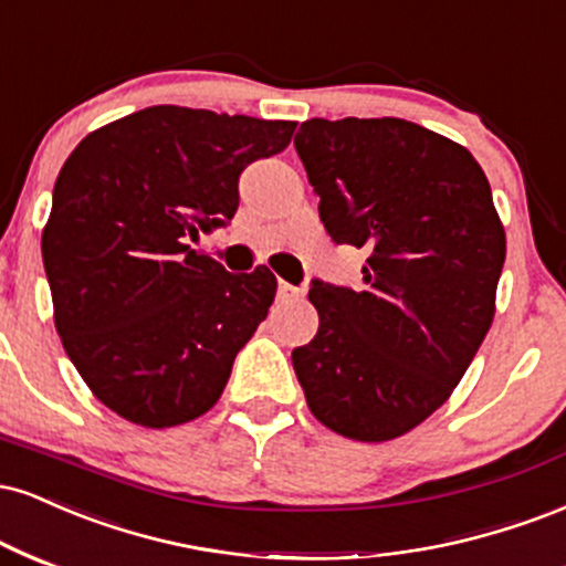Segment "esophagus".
<instances>
[{"instance_id": "esophagus-1", "label": "esophagus", "mask_w": 566, "mask_h": 566, "mask_svg": "<svg viewBox=\"0 0 566 566\" xmlns=\"http://www.w3.org/2000/svg\"><path fill=\"white\" fill-rule=\"evenodd\" d=\"M276 297H279V301H282V303L297 301V297H303V290L292 287L290 282H279V287H276Z\"/></svg>"}]
</instances>
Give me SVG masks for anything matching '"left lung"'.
<instances>
[{
    "mask_svg": "<svg viewBox=\"0 0 566 566\" xmlns=\"http://www.w3.org/2000/svg\"><path fill=\"white\" fill-rule=\"evenodd\" d=\"M295 149L332 240L369 253L360 290L313 282L297 382L343 438H400L446 403L493 324L506 234L490 184L467 147L403 118H311Z\"/></svg>",
    "mask_w": 566,
    "mask_h": 566,
    "instance_id": "8db88e82",
    "label": "left lung"
}]
</instances>
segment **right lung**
<instances>
[{"mask_svg":"<svg viewBox=\"0 0 566 566\" xmlns=\"http://www.w3.org/2000/svg\"><path fill=\"white\" fill-rule=\"evenodd\" d=\"M297 124L155 105L81 139L54 181L42 258L54 326L84 382L134 424L216 406L276 295L265 265L229 274L189 240L227 227L240 174Z\"/></svg>","mask_w":566,"mask_h":566,"instance_id":"obj_1","label":"right lung"}]
</instances>
